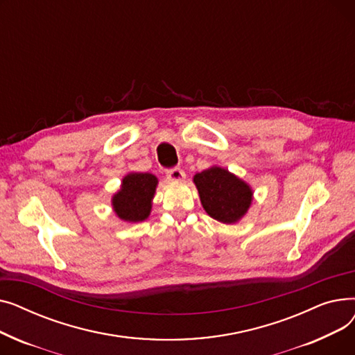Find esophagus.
<instances>
[{
  "label": "esophagus",
  "instance_id": "34e87169",
  "mask_svg": "<svg viewBox=\"0 0 355 355\" xmlns=\"http://www.w3.org/2000/svg\"><path fill=\"white\" fill-rule=\"evenodd\" d=\"M166 178L170 181H174V182H181L185 178V173L182 170H180V168H173V170L166 171Z\"/></svg>",
  "mask_w": 355,
  "mask_h": 355
}]
</instances>
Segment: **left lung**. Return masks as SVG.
<instances>
[{"mask_svg": "<svg viewBox=\"0 0 355 355\" xmlns=\"http://www.w3.org/2000/svg\"><path fill=\"white\" fill-rule=\"evenodd\" d=\"M206 213L225 225H234L246 216L253 201L250 185L236 174L213 165L193 177Z\"/></svg>", "mask_w": 355, "mask_h": 355, "instance_id": "obj_1", "label": "left lung"}]
</instances>
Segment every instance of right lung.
I'll return each mask as SVG.
<instances>
[{
	"mask_svg": "<svg viewBox=\"0 0 355 355\" xmlns=\"http://www.w3.org/2000/svg\"><path fill=\"white\" fill-rule=\"evenodd\" d=\"M158 178L149 173H128L119 190L112 196V209L116 217L129 225L144 221L153 210Z\"/></svg>",
	"mask_w": 355,
	"mask_h": 355,
	"instance_id": "1",
	"label": "right lung"
}]
</instances>
